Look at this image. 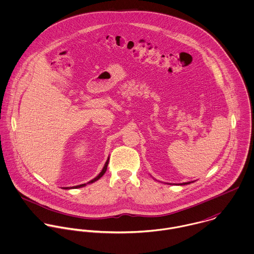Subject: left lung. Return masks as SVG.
<instances>
[{
	"label": "left lung",
	"instance_id": "8db88e82",
	"mask_svg": "<svg viewBox=\"0 0 254 254\" xmlns=\"http://www.w3.org/2000/svg\"><path fill=\"white\" fill-rule=\"evenodd\" d=\"M190 183H193V182H187V183H182V184H178V185H189V184H190ZM169 185H171V184H169Z\"/></svg>",
	"mask_w": 254,
	"mask_h": 254
}]
</instances>
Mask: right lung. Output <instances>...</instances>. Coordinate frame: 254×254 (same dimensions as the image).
<instances>
[{
	"label": "right lung",
	"mask_w": 254,
	"mask_h": 254,
	"mask_svg": "<svg viewBox=\"0 0 254 254\" xmlns=\"http://www.w3.org/2000/svg\"><path fill=\"white\" fill-rule=\"evenodd\" d=\"M109 157L108 158V160H107V162L105 163V166H104V168H103V170L101 171V173L96 177V178H94L93 180H91L90 182H88L87 184H92V183H94V182L98 181L105 173H106V171H107V168H108V164H109ZM87 184H82V185H78V186H74V187H71V188H69V187H66V188H64V189H65V190H67V189H77V188H82V187H85Z\"/></svg>",
	"instance_id": "right-lung-1"
}]
</instances>
